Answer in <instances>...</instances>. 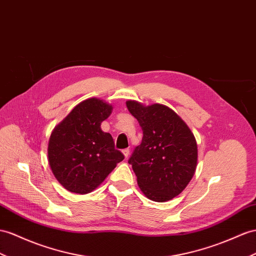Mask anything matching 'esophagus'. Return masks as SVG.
I'll list each match as a JSON object with an SVG mask.
<instances>
[{"instance_id": "34e87169", "label": "esophagus", "mask_w": 256, "mask_h": 256, "mask_svg": "<svg viewBox=\"0 0 256 256\" xmlns=\"http://www.w3.org/2000/svg\"><path fill=\"white\" fill-rule=\"evenodd\" d=\"M122 152H123L124 156H126V158H128V156H130V149H128V148H126V149H123V150H122Z\"/></svg>"}]
</instances>
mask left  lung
<instances>
[{
  "label": "left lung",
  "instance_id": "obj_1",
  "mask_svg": "<svg viewBox=\"0 0 256 256\" xmlns=\"http://www.w3.org/2000/svg\"><path fill=\"white\" fill-rule=\"evenodd\" d=\"M126 107L142 130L140 145L128 159L137 184L150 200H171L184 190L196 172L194 136L182 118L164 104L144 106L128 100Z\"/></svg>",
  "mask_w": 256,
  "mask_h": 256
}]
</instances>
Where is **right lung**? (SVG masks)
I'll list each match as a JSON object with an SVG mask.
<instances>
[{
    "mask_svg": "<svg viewBox=\"0 0 256 256\" xmlns=\"http://www.w3.org/2000/svg\"><path fill=\"white\" fill-rule=\"evenodd\" d=\"M112 111L100 98L80 102L50 134L48 156L56 180L70 192L88 194L124 159L100 124Z\"/></svg>",
    "mask_w": 256,
    "mask_h": 256,
    "instance_id": "right-lung-1",
    "label": "right lung"
}]
</instances>
